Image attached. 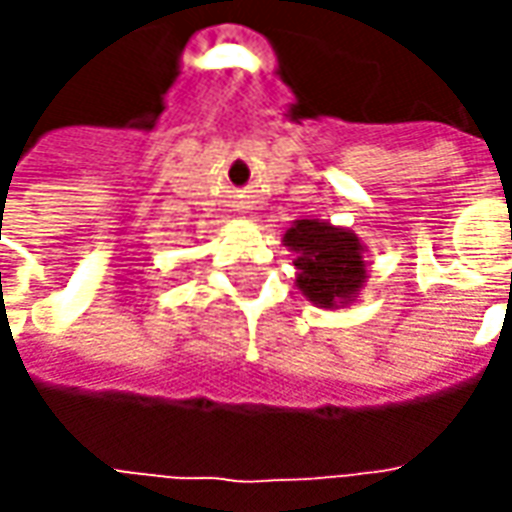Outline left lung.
Segmentation results:
<instances>
[{"label":"left lung","mask_w":512,"mask_h":512,"mask_svg":"<svg viewBox=\"0 0 512 512\" xmlns=\"http://www.w3.org/2000/svg\"><path fill=\"white\" fill-rule=\"evenodd\" d=\"M282 244L296 252V288L321 310H340L359 299L367 282L365 244L348 227L326 219H296Z\"/></svg>","instance_id":"8db88e82"}]
</instances>
